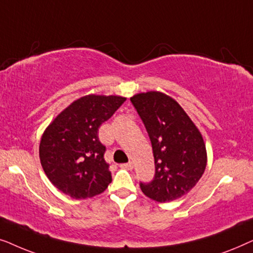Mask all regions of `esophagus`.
I'll use <instances>...</instances> for the list:
<instances>
[{
  "label": "esophagus",
  "mask_w": 253,
  "mask_h": 253,
  "mask_svg": "<svg viewBox=\"0 0 253 253\" xmlns=\"http://www.w3.org/2000/svg\"><path fill=\"white\" fill-rule=\"evenodd\" d=\"M121 168H123V169H127V170H132V168H133V164L132 162H127V164H123V165H121Z\"/></svg>",
  "instance_id": "esophagus-1"
}]
</instances>
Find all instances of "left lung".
<instances>
[{
	"label": "left lung",
	"instance_id": "left-lung-1",
	"mask_svg": "<svg viewBox=\"0 0 253 253\" xmlns=\"http://www.w3.org/2000/svg\"><path fill=\"white\" fill-rule=\"evenodd\" d=\"M151 139L155 175L141 183L145 196L159 203L181 198L205 171L206 146L200 131L174 99L161 92L130 98Z\"/></svg>",
	"mask_w": 253,
	"mask_h": 253
}]
</instances>
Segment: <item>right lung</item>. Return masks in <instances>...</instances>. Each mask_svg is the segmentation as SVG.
I'll return each mask as SVG.
<instances>
[{"instance_id": "obj_1", "label": "right lung", "mask_w": 253, "mask_h": 253, "mask_svg": "<svg viewBox=\"0 0 253 253\" xmlns=\"http://www.w3.org/2000/svg\"><path fill=\"white\" fill-rule=\"evenodd\" d=\"M126 100L119 95H85L47 126L40 141V161L60 191L74 199H85L108 188L112 174L98 131Z\"/></svg>"}]
</instances>
